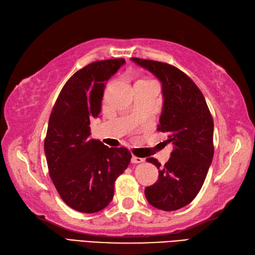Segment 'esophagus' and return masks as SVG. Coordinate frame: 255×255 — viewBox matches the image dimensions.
Wrapping results in <instances>:
<instances>
[{
    "mask_svg": "<svg viewBox=\"0 0 255 255\" xmlns=\"http://www.w3.org/2000/svg\"><path fill=\"white\" fill-rule=\"evenodd\" d=\"M142 161H144V159L142 158H139V157H136V156H132V159H131V162L132 163H140V162H142Z\"/></svg>",
    "mask_w": 255,
    "mask_h": 255,
    "instance_id": "obj_1",
    "label": "esophagus"
}]
</instances>
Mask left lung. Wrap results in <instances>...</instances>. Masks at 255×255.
<instances>
[{
	"mask_svg": "<svg viewBox=\"0 0 255 255\" xmlns=\"http://www.w3.org/2000/svg\"><path fill=\"white\" fill-rule=\"evenodd\" d=\"M131 59L162 84L163 107L158 131L166 133V141L174 145L162 167L157 159H146L159 169L157 183L145 188L146 199L159 210L175 211L195 199L212 163V116L199 88L178 68L156 60Z\"/></svg>",
	"mask_w": 255,
	"mask_h": 255,
	"instance_id": "obj_1",
	"label": "left lung"
}]
</instances>
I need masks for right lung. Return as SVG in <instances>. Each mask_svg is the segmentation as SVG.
Returning a JSON list of instances; mask_svg holds the SVG:
<instances>
[{
  "instance_id": "right-lung-1",
  "label": "right lung",
  "mask_w": 255,
  "mask_h": 255,
  "mask_svg": "<svg viewBox=\"0 0 255 255\" xmlns=\"http://www.w3.org/2000/svg\"><path fill=\"white\" fill-rule=\"evenodd\" d=\"M126 60L94 61L67 81L49 116L44 152L48 173L61 199L73 210L95 213L114 198L115 182L132 154L90 138V119L102 110L107 81Z\"/></svg>"
}]
</instances>
